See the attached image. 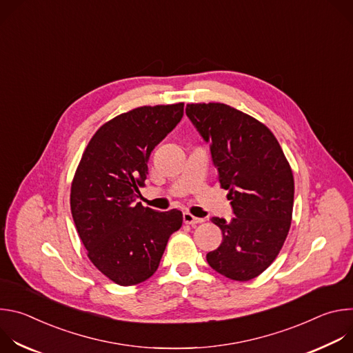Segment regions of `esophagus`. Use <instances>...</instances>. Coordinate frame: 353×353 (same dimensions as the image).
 Masks as SVG:
<instances>
[{
    "instance_id": "1",
    "label": "esophagus",
    "mask_w": 353,
    "mask_h": 353,
    "mask_svg": "<svg viewBox=\"0 0 353 353\" xmlns=\"http://www.w3.org/2000/svg\"><path fill=\"white\" fill-rule=\"evenodd\" d=\"M183 221H184V223L191 225V226H195V225H198V223H203V222H204L203 218H196V216L191 215L190 212H184V214H183Z\"/></svg>"
}]
</instances>
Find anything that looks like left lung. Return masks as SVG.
<instances>
[{"label":"left lung","mask_w":353,"mask_h":353,"mask_svg":"<svg viewBox=\"0 0 353 353\" xmlns=\"http://www.w3.org/2000/svg\"><path fill=\"white\" fill-rule=\"evenodd\" d=\"M185 114L210 142L236 216L230 222L211 219L222 230V243L207 261L229 279L250 281L274 263L289 233L294 195L290 165L272 131L234 108L191 103Z\"/></svg>","instance_id":"obj_1"}]
</instances>
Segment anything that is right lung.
Masks as SVG:
<instances>
[{"mask_svg":"<svg viewBox=\"0 0 353 353\" xmlns=\"http://www.w3.org/2000/svg\"><path fill=\"white\" fill-rule=\"evenodd\" d=\"M184 103L142 106L100 127L71 184V214L92 264L121 286L152 276L168 240L181 228L179 210L135 203L154 148L179 124Z\"/></svg>","mask_w":353,"mask_h":353,"instance_id":"add662e5","label":"right lung"}]
</instances>
